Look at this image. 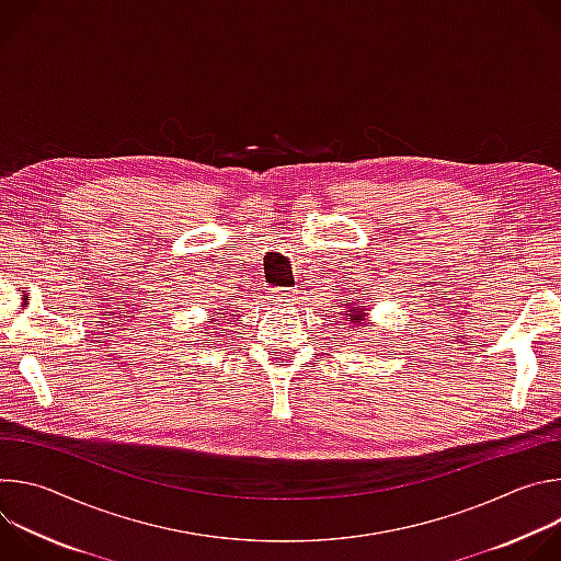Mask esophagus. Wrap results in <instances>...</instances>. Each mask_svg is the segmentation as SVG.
I'll return each mask as SVG.
<instances>
[{
	"label": "esophagus",
	"mask_w": 561,
	"mask_h": 561,
	"mask_svg": "<svg viewBox=\"0 0 561 561\" xmlns=\"http://www.w3.org/2000/svg\"><path fill=\"white\" fill-rule=\"evenodd\" d=\"M297 297V293L293 290V288H271L268 290V299L273 301V304H279V306H284V304H288L290 306V301Z\"/></svg>",
	"instance_id": "34e87169"
}]
</instances>
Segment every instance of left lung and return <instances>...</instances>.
Wrapping results in <instances>:
<instances>
[{"label":"left lung","instance_id":"left-lung-1","mask_svg":"<svg viewBox=\"0 0 561 561\" xmlns=\"http://www.w3.org/2000/svg\"><path fill=\"white\" fill-rule=\"evenodd\" d=\"M352 304L351 307L347 306L348 310H344V314H346V322L353 327V329H362L364 331V327H366V308L364 306H357V301L353 304V301H348Z\"/></svg>","mask_w":561,"mask_h":561}]
</instances>
